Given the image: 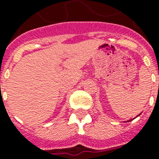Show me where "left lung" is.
Instances as JSON below:
<instances>
[{"instance_id": "8db88e82", "label": "left lung", "mask_w": 159, "mask_h": 159, "mask_svg": "<svg viewBox=\"0 0 159 159\" xmlns=\"http://www.w3.org/2000/svg\"><path fill=\"white\" fill-rule=\"evenodd\" d=\"M139 116H140V114H139ZM137 116H136V117H137ZM132 120H127V121H125V122H129V121H131Z\"/></svg>"}]
</instances>
